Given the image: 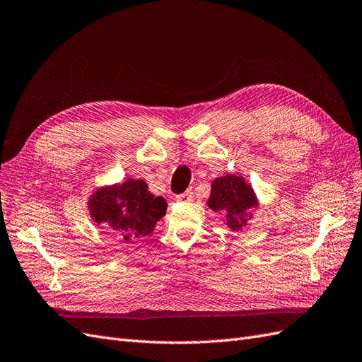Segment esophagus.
<instances>
[{
	"instance_id": "esophagus-1",
	"label": "esophagus",
	"mask_w": 362,
	"mask_h": 362,
	"mask_svg": "<svg viewBox=\"0 0 362 362\" xmlns=\"http://www.w3.org/2000/svg\"><path fill=\"white\" fill-rule=\"evenodd\" d=\"M192 198H193V192H192V190L184 192L182 194H178V197H177L178 201H190Z\"/></svg>"
}]
</instances>
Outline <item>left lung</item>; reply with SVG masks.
<instances>
[{
    "label": "left lung",
    "mask_w": 362,
    "mask_h": 362,
    "mask_svg": "<svg viewBox=\"0 0 362 362\" xmlns=\"http://www.w3.org/2000/svg\"><path fill=\"white\" fill-rule=\"evenodd\" d=\"M209 207L214 211H221L226 216L227 226L231 230H240L247 226V210L257 207V199L254 190L242 177L227 175L214 180L211 184V194Z\"/></svg>",
    "instance_id": "1"
}]
</instances>
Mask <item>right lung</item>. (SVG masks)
<instances>
[{"mask_svg":"<svg viewBox=\"0 0 362 362\" xmlns=\"http://www.w3.org/2000/svg\"><path fill=\"white\" fill-rule=\"evenodd\" d=\"M91 218L126 242H139L153 231L168 209L161 197H153L143 180L99 189L88 201Z\"/></svg>","mask_w":362,"mask_h":362,"instance_id":"1","label":"right lung"}]
</instances>
